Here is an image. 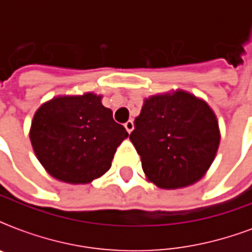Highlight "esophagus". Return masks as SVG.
I'll list each match as a JSON object with an SVG mask.
<instances>
[{
  "mask_svg": "<svg viewBox=\"0 0 252 252\" xmlns=\"http://www.w3.org/2000/svg\"><path fill=\"white\" fill-rule=\"evenodd\" d=\"M124 126H126V132H128V133H130V132H132V130H133V128H134L133 122H132V120H128V122L124 124Z\"/></svg>",
  "mask_w": 252,
  "mask_h": 252,
  "instance_id": "1",
  "label": "esophagus"
}]
</instances>
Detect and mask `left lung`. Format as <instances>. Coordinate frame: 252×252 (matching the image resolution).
I'll use <instances>...</instances> for the list:
<instances>
[{"instance_id":"8db88e82","label":"left lung","mask_w":252,"mask_h":252,"mask_svg":"<svg viewBox=\"0 0 252 252\" xmlns=\"http://www.w3.org/2000/svg\"><path fill=\"white\" fill-rule=\"evenodd\" d=\"M129 138L148 179L174 189L207 172L219 149V123L204 100L178 90L145 99Z\"/></svg>"}]
</instances>
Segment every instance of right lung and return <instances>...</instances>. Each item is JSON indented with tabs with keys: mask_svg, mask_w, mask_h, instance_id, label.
I'll list each match as a JSON object with an SVG mask.
<instances>
[{
	"mask_svg": "<svg viewBox=\"0 0 252 252\" xmlns=\"http://www.w3.org/2000/svg\"><path fill=\"white\" fill-rule=\"evenodd\" d=\"M100 99L91 93L57 96L36 111L30 138L37 159L53 178L85 184L110 170L128 132Z\"/></svg>",
	"mask_w": 252,
	"mask_h": 252,
	"instance_id": "add662e5",
	"label": "right lung"
}]
</instances>
